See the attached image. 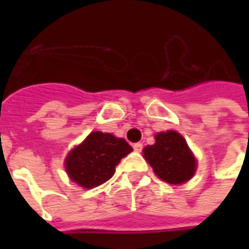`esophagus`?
Returning a JSON list of instances; mask_svg holds the SVG:
<instances>
[{
  "instance_id": "34e87169",
  "label": "esophagus",
  "mask_w": 249,
  "mask_h": 249,
  "mask_svg": "<svg viewBox=\"0 0 249 249\" xmlns=\"http://www.w3.org/2000/svg\"><path fill=\"white\" fill-rule=\"evenodd\" d=\"M133 149H135L136 152H141V149H142V144H141V142H135V144H133Z\"/></svg>"
}]
</instances>
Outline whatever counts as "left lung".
<instances>
[{
    "label": "left lung",
    "mask_w": 249,
    "mask_h": 249,
    "mask_svg": "<svg viewBox=\"0 0 249 249\" xmlns=\"http://www.w3.org/2000/svg\"><path fill=\"white\" fill-rule=\"evenodd\" d=\"M156 142L144 148V157L159 178L169 184H181L192 178L196 160L181 135L175 130L160 132Z\"/></svg>",
    "instance_id": "left-lung-1"
}]
</instances>
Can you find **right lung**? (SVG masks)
<instances>
[{
  "instance_id": "add662e5",
  "label": "right lung",
  "mask_w": 249,
  "mask_h": 249,
  "mask_svg": "<svg viewBox=\"0 0 249 249\" xmlns=\"http://www.w3.org/2000/svg\"><path fill=\"white\" fill-rule=\"evenodd\" d=\"M133 151L124 140L103 132H92L66 157L69 178L81 187H98L113 176L120 160Z\"/></svg>"
}]
</instances>
